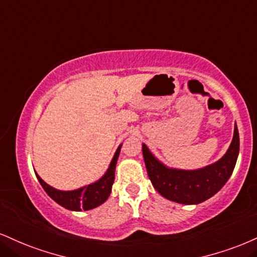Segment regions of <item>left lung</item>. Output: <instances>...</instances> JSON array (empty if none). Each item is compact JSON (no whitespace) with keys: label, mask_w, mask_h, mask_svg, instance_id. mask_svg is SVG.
<instances>
[{"label":"left lung","mask_w":257,"mask_h":257,"mask_svg":"<svg viewBox=\"0 0 257 257\" xmlns=\"http://www.w3.org/2000/svg\"><path fill=\"white\" fill-rule=\"evenodd\" d=\"M238 153L239 134L237 125H234L232 142L222 158L199 170L168 168L142 144L145 165L154 189L165 199L183 205H197L217 194L232 175Z\"/></svg>","instance_id":"8db88e82"}]
</instances>
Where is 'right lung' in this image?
<instances>
[{"instance_id":"obj_1","label":"right lung","mask_w":257,"mask_h":257,"mask_svg":"<svg viewBox=\"0 0 257 257\" xmlns=\"http://www.w3.org/2000/svg\"><path fill=\"white\" fill-rule=\"evenodd\" d=\"M120 147L122 144L119 145L117 148L115 156H113L112 160H111L109 169L105 172V175L100 179H98L94 183H91L85 187L79 188L75 190H58L55 189L45 183L38 175L36 174L37 178H38L39 183L42 184L43 189L46 191L49 196L51 197L55 202H57L58 205H61L64 208L69 209V211H88V209L95 208V207L100 206L101 203H104L107 200L111 188H112L113 181H115V170H116V164L117 159H118Z\"/></svg>"}]
</instances>
